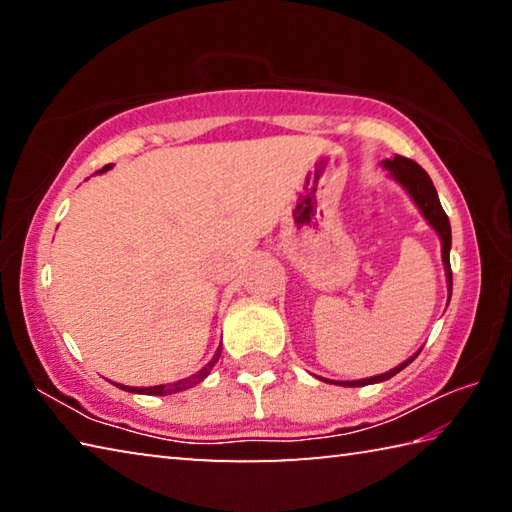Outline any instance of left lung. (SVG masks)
Returning <instances> with one entry per match:
<instances>
[{
	"instance_id": "1",
	"label": "left lung",
	"mask_w": 512,
	"mask_h": 512,
	"mask_svg": "<svg viewBox=\"0 0 512 512\" xmlns=\"http://www.w3.org/2000/svg\"><path fill=\"white\" fill-rule=\"evenodd\" d=\"M384 169L388 171L397 185H400L406 194L411 196V201L418 207L420 214L424 216L436 235L440 237V250H443V264H445V275H447V289H449V298H452V266H449V250H452V228H449V219L440 205V198L436 187H433L429 173L424 171L418 162H413L409 158H402V155H395L391 160H384ZM420 350L409 357L406 361H402L400 366L384 372V375H375V377H366V379H357V381H329V384H341V386H368V384H379V381H386L395 377L397 372L404 370L409 363L418 357Z\"/></svg>"
}]
</instances>
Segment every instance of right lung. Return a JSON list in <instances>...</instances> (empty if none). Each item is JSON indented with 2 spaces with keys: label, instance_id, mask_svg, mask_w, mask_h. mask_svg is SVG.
<instances>
[{
  "label": "right lung",
  "instance_id": "1",
  "mask_svg": "<svg viewBox=\"0 0 512 512\" xmlns=\"http://www.w3.org/2000/svg\"><path fill=\"white\" fill-rule=\"evenodd\" d=\"M110 167H112V164H108V167H103V169L97 171V173H106ZM219 357H221V345H219V348H216L212 361H207V366H203L201 370H198L196 375L185 377V379H180V381H173V384H160V386H149V388L121 386V384H117V386L121 388V391L140 393V395H171V393H180V391H187V388H192V386H196V384H201V381H203L207 375H210L212 368H214V363L219 361Z\"/></svg>",
  "mask_w": 512,
  "mask_h": 512
}]
</instances>
